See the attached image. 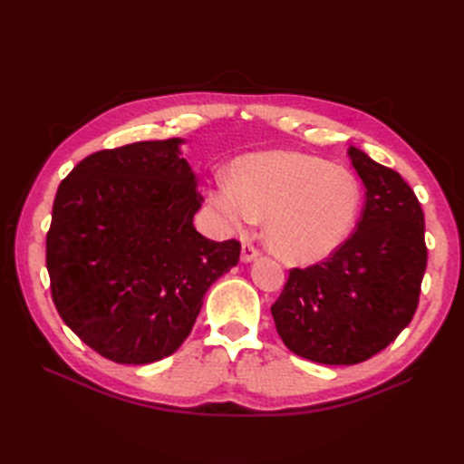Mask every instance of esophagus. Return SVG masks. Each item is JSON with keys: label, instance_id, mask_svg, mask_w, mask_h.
Segmentation results:
<instances>
[{"label": "esophagus", "instance_id": "1", "mask_svg": "<svg viewBox=\"0 0 464 464\" xmlns=\"http://www.w3.org/2000/svg\"><path fill=\"white\" fill-rule=\"evenodd\" d=\"M259 254H261V251H259L254 244H251V242H244V244H242V261H244V263L254 261Z\"/></svg>", "mask_w": 464, "mask_h": 464}]
</instances>
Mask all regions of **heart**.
I'll return each instance as SVG.
<instances>
[{"label":"heart","mask_w":464,"mask_h":464,"mask_svg":"<svg viewBox=\"0 0 464 464\" xmlns=\"http://www.w3.org/2000/svg\"><path fill=\"white\" fill-rule=\"evenodd\" d=\"M230 184L210 203L234 230L265 220V242L292 265H314L339 251L362 208L358 178L319 157L292 150L247 154L232 164Z\"/></svg>","instance_id":"obj_1"}]
</instances>
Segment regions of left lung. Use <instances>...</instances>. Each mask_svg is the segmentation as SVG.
<instances>
[{
    "instance_id": "obj_1",
    "label": "left lung",
    "mask_w": 464,
    "mask_h": 464,
    "mask_svg": "<svg viewBox=\"0 0 464 464\" xmlns=\"http://www.w3.org/2000/svg\"><path fill=\"white\" fill-rule=\"evenodd\" d=\"M350 160L366 205L346 244L321 263L290 269L271 314L294 354L353 366L382 353L412 321L426 273L424 213L399 172L356 147Z\"/></svg>"
}]
</instances>
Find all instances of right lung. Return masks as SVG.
<instances>
[{
    "label": "right lung",
    "mask_w": 464,
    "mask_h": 464,
    "mask_svg": "<svg viewBox=\"0 0 464 464\" xmlns=\"http://www.w3.org/2000/svg\"><path fill=\"white\" fill-rule=\"evenodd\" d=\"M181 139L82 159L55 193L46 234L52 300L79 339L118 363H150L188 339L240 242L193 227L203 198Z\"/></svg>",
    "instance_id": "1"
}]
</instances>
